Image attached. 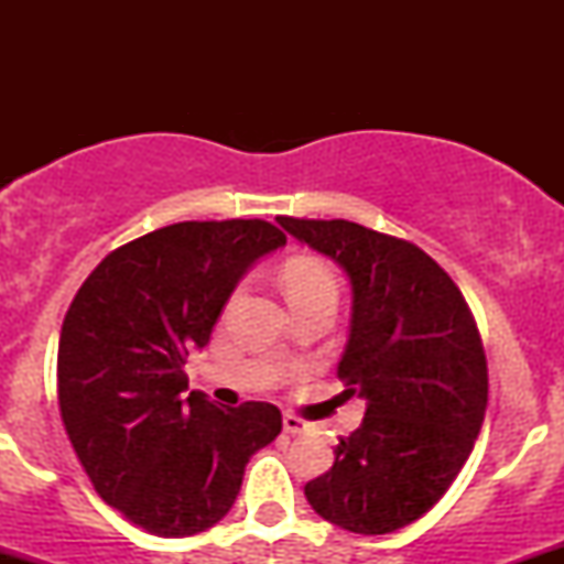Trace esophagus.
Returning a JSON list of instances; mask_svg holds the SVG:
<instances>
[{"instance_id": "obj_1", "label": "esophagus", "mask_w": 564, "mask_h": 564, "mask_svg": "<svg viewBox=\"0 0 564 564\" xmlns=\"http://www.w3.org/2000/svg\"><path fill=\"white\" fill-rule=\"evenodd\" d=\"M283 430H286L289 435H315L318 426L304 422V419L294 416V413H283Z\"/></svg>"}]
</instances>
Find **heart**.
I'll return each instance as SVG.
<instances>
[{
	"label": "heart",
	"instance_id": "1",
	"mask_svg": "<svg viewBox=\"0 0 564 564\" xmlns=\"http://www.w3.org/2000/svg\"><path fill=\"white\" fill-rule=\"evenodd\" d=\"M281 283L291 304L315 300V296H334L336 300L334 273L313 257H291L281 270Z\"/></svg>",
	"mask_w": 564,
	"mask_h": 564
}]
</instances>
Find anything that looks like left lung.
<instances>
[{"label": "left lung", "mask_w": 564, "mask_h": 564, "mask_svg": "<svg viewBox=\"0 0 564 564\" xmlns=\"http://www.w3.org/2000/svg\"><path fill=\"white\" fill-rule=\"evenodd\" d=\"M278 223L345 268L352 323L336 377L366 398L364 424L304 496L349 533H392L445 496L480 435L488 360L475 315L416 243L347 219Z\"/></svg>", "instance_id": "obj_1"}]
</instances>
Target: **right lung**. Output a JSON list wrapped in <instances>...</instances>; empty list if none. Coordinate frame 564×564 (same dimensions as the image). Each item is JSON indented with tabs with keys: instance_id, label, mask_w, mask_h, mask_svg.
<instances>
[{
	"instance_id": "add662e5",
	"label": "right lung",
	"mask_w": 564,
	"mask_h": 564,
	"mask_svg": "<svg viewBox=\"0 0 564 564\" xmlns=\"http://www.w3.org/2000/svg\"><path fill=\"white\" fill-rule=\"evenodd\" d=\"M283 243L264 219L174 223L113 249L70 302L57 345L63 424L97 496L148 533L217 525L249 458L281 435L270 403L185 398L183 368L249 264Z\"/></svg>"
}]
</instances>
